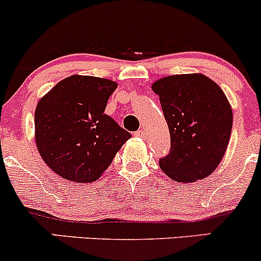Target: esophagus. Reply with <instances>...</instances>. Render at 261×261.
Listing matches in <instances>:
<instances>
[{
    "instance_id": "34e87169",
    "label": "esophagus",
    "mask_w": 261,
    "mask_h": 261,
    "mask_svg": "<svg viewBox=\"0 0 261 261\" xmlns=\"http://www.w3.org/2000/svg\"><path fill=\"white\" fill-rule=\"evenodd\" d=\"M134 136H136V137H141V138H143V137L146 136V132H144L143 129H139V130H137L136 133H134Z\"/></svg>"
}]
</instances>
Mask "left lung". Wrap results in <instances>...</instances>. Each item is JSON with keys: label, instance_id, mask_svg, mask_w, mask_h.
Listing matches in <instances>:
<instances>
[{"label": "left lung", "instance_id": "left-lung-1", "mask_svg": "<svg viewBox=\"0 0 261 261\" xmlns=\"http://www.w3.org/2000/svg\"><path fill=\"white\" fill-rule=\"evenodd\" d=\"M160 96L171 134V149L161 170L176 182H195L216 170L229 146L232 109L221 88L203 74L158 79Z\"/></svg>", "mask_w": 261, "mask_h": 261}]
</instances>
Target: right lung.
Returning a JSON list of instances; mask_svg holds the SVG:
<instances>
[{"instance_id":"add662e5","label":"right lung","mask_w":261,"mask_h":261,"mask_svg":"<svg viewBox=\"0 0 261 261\" xmlns=\"http://www.w3.org/2000/svg\"><path fill=\"white\" fill-rule=\"evenodd\" d=\"M117 87L109 79L71 75L39 100L35 142L58 176L77 184L95 181L130 138L129 132L104 113Z\"/></svg>"}]
</instances>
